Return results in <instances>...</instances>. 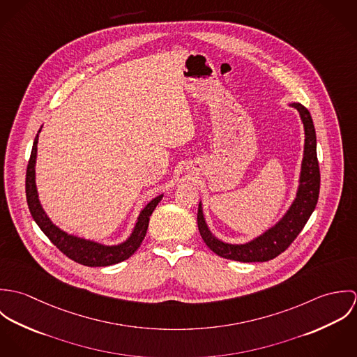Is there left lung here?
<instances>
[{"label":"left lung","instance_id":"8db88e82","mask_svg":"<svg viewBox=\"0 0 357 357\" xmlns=\"http://www.w3.org/2000/svg\"><path fill=\"white\" fill-rule=\"evenodd\" d=\"M290 105L300 112L305 130V144L297 195L284 215L253 241L243 245H232L220 241L211 234L204 221L202 204L199 202L198 228L201 236L207 248L222 258L241 262H264L278 257L294 242L316 207L320 191V170L316 155V132L313 121L303 104L290 102Z\"/></svg>","mask_w":357,"mask_h":357}]
</instances>
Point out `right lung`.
I'll list each match as a JSON object with an SVG mask.
<instances>
[{
  "instance_id": "obj_1",
  "label": "right lung",
  "mask_w": 357,
  "mask_h": 357,
  "mask_svg": "<svg viewBox=\"0 0 357 357\" xmlns=\"http://www.w3.org/2000/svg\"><path fill=\"white\" fill-rule=\"evenodd\" d=\"M40 132L41 129L38 130V133ZM37 144H38V135L34 139L33 150H31L30 160L27 165V172H26V198H27L29 210L34 221L37 222V225L41 228V231L50 238L52 243L63 255L86 266H108V265H114L128 259L140 248L147 234L150 215L153 214V208L160 202L163 195L153 198V201L140 211L130 236L119 245L107 246L91 239L70 235L52 222L51 218L47 215V213L44 211L43 206L40 204L37 185H36Z\"/></svg>"
}]
</instances>
